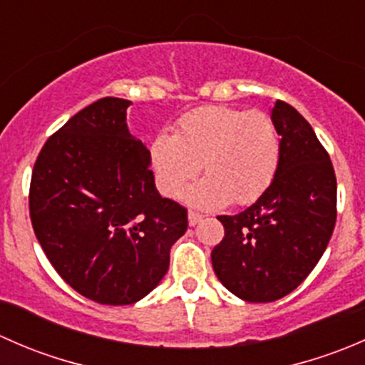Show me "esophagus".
<instances>
[{
    "label": "esophagus",
    "mask_w": 365,
    "mask_h": 365,
    "mask_svg": "<svg viewBox=\"0 0 365 365\" xmlns=\"http://www.w3.org/2000/svg\"><path fill=\"white\" fill-rule=\"evenodd\" d=\"M203 219H205V215H201V213L192 212V210L189 212V224H190V226H196V224H200Z\"/></svg>",
    "instance_id": "obj_1"
}]
</instances>
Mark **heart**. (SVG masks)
Returning <instances> with one entry per match:
<instances>
[{"label": "heart", "mask_w": 365, "mask_h": 365, "mask_svg": "<svg viewBox=\"0 0 365 365\" xmlns=\"http://www.w3.org/2000/svg\"><path fill=\"white\" fill-rule=\"evenodd\" d=\"M150 159L165 196H178L203 169L206 178L189 192L190 203L247 205L270 187L281 139L267 113L210 106L185 114L175 134L160 132Z\"/></svg>", "instance_id": "b5f03b06"}]
</instances>
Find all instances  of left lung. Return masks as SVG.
<instances>
[{"label": "left lung", "mask_w": 365, "mask_h": 365, "mask_svg": "<svg viewBox=\"0 0 365 365\" xmlns=\"http://www.w3.org/2000/svg\"><path fill=\"white\" fill-rule=\"evenodd\" d=\"M272 120L281 160L270 187L237 215H219L224 238L212 251L219 281L245 302L292 293L325 252L337 217V182L309 121L277 101Z\"/></svg>", "instance_id": "8db88e82"}]
</instances>
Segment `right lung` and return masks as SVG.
<instances>
[{
    "mask_svg": "<svg viewBox=\"0 0 365 365\" xmlns=\"http://www.w3.org/2000/svg\"><path fill=\"white\" fill-rule=\"evenodd\" d=\"M130 101L106 97L46 141L29 185V217L47 259L97 304L148 295L187 231V210L162 197L150 152L128 132Z\"/></svg>",
    "mask_w": 365,
    "mask_h": 365,
    "instance_id": "right-lung-1",
    "label": "right lung"
}]
</instances>
